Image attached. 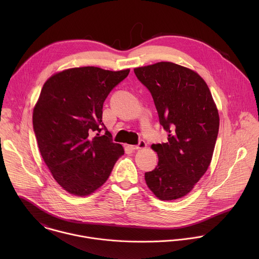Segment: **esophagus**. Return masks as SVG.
<instances>
[{"label":"esophagus","instance_id":"esophagus-1","mask_svg":"<svg viewBox=\"0 0 259 259\" xmlns=\"http://www.w3.org/2000/svg\"><path fill=\"white\" fill-rule=\"evenodd\" d=\"M146 147H147V144H146V142L143 141V140H141V141L139 142V145H137V146H128V148H131L132 150L140 149V148H145Z\"/></svg>","mask_w":259,"mask_h":259}]
</instances>
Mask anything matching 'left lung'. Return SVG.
<instances>
[{
  "label": "left lung",
  "mask_w": 259,
  "mask_h": 259,
  "mask_svg": "<svg viewBox=\"0 0 259 259\" xmlns=\"http://www.w3.org/2000/svg\"><path fill=\"white\" fill-rule=\"evenodd\" d=\"M148 89L168 134L167 143L152 145L155 168L145 174L149 189L161 200L187 194L207 170L217 143L220 116L211 93L195 72L169 62L135 69Z\"/></svg>",
  "instance_id": "obj_1"
}]
</instances>
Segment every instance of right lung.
Wrapping results in <instances>:
<instances>
[{
	"mask_svg": "<svg viewBox=\"0 0 259 259\" xmlns=\"http://www.w3.org/2000/svg\"><path fill=\"white\" fill-rule=\"evenodd\" d=\"M128 73L69 69L51 76L40 91L33 112L38 149L54 179L72 194L88 195L101 187L124 153L102 118L104 102Z\"/></svg>",
	"mask_w": 259,
	"mask_h": 259,
	"instance_id": "add662e5",
	"label": "right lung"
}]
</instances>
